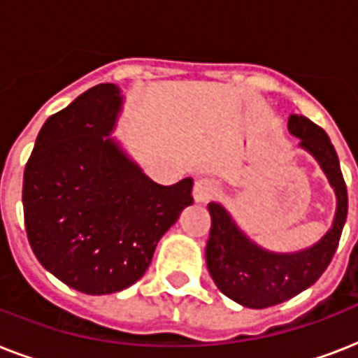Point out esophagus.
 Masks as SVG:
<instances>
[{
    "instance_id": "34e87169",
    "label": "esophagus",
    "mask_w": 358,
    "mask_h": 358,
    "mask_svg": "<svg viewBox=\"0 0 358 358\" xmlns=\"http://www.w3.org/2000/svg\"><path fill=\"white\" fill-rule=\"evenodd\" d=\"M215 193H217V185L213 184L212 180L201 178L196 180L195 185H193V201H195L196 204H204V202H208L210 199H213Z\"/></svg>"
}]
</instances>
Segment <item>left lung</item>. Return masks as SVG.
<instances>
[{"instance_id":"1","label":"left lung","mask_w":358,"mask_h":358,"mask_svg":"<svg viewBox=\"0 0 358 358\" xmlns=\"http://www.w3.org/2000/svg\"><path fill=\"white\" fill-rule=\"evenodd\" d=\"M288 131L327 176L336 196V210L329 230L316 243L295 252H277L256 243L223 204H208L212 215L206 243L208 271L227 297L247 308L278 305L310 288L333 260L348 217V189L327 134L303 115L289 117Z\"/></svg>"}]
</instances>
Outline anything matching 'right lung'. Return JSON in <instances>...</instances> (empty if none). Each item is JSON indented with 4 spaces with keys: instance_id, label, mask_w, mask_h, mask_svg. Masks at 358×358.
<instances>
[{
    "instance_id": "obj_1",
    "label": "right lung",
    "mask_w": 358,
    "mask_h": 358,
    "mask_svg": "<svg viewBox=\"0 0 358 358\" xmlns=\"http://www.w3.org/2000/svg\"><path fill=\"white\" fill-rule=\"evenodd\" d=\"M122 108L119 85L92 87L44 122L25 165L31 249L46 271L87 295L137 282L157 241L193 204V178L156 184L113 137Z\"/></svg>"
}]
</instances>
